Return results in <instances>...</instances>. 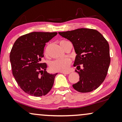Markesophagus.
Listing matches in <instances>:
<instances>
[{"label":"esophagus","mask_w":122,"mask_h":122,"mask_svg":"<svg viewBox=\"0 0 122 122\" xmlns=\"http://www.w3.org/2000/svg\"><path fill=\"white\" fill-rule=\"evenodd\" d=\"M61 73L63 74H69L70 72H61Z\"/></svg>","instance_id":"34e87169"}]
</instances>
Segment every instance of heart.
Listing matches in <instances>:
<instances>
[{"label": "heart", "instance_id": "1", "mask_svg": "<svg viewBox=\"0 0 122 122\" xmlns=\"http://www.w3.org/2000/svg\"><path fill=\"white\" fill-rule=\"evenodd\" d=\"M66 41H61V44ZM71 60L68 58L59 59L51 61L50 64V70L54 72H64L68 70L71 64Z\"/></svg>", "mask_w": 122, "mask_h": 122}]
</instances>
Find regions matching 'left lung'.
Instances as JSON below:
<instances>
[{
	"label": "left lung",
	"instance_id": "obj_1",
	"mask_svg": "<svg viewBox=\"0 0 122 122\" xmlns=\"http://www.w3.org/2000/svg\"><path fill=\"white\" fill-rule=\"evenodd\" d=\"M59 34L72 42L77 54L74 66L76 67L75 72L80 78L78 83L73 84V88L82 93L97 89L103 82L109 68L108 41L97 30L89 28L59 32Z\"/></svg>",
	"mask_w": 122,
	"mask_h": 122
}]
</instances>
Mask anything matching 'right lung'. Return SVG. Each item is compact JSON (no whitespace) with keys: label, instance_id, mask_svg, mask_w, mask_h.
Here are the masks:
<instances>
[{"label":"right lung","instance_id":"add662e5","mask_svg":"<svg viewBox=\"0 0 122 122\" xmlns=\"http://www.w3.org/2000/svg\"><path fill=\"white\" fill-rule=\"evenodd\" d=\"M58 33L33 32L19 37L10 52L12 74L23 91L30 95L41 97L51 90L57 74L46 71L47 64L41 63L46 43Z\"/></svg>","mask_w":122,"mask_h":122}]
</instances>
